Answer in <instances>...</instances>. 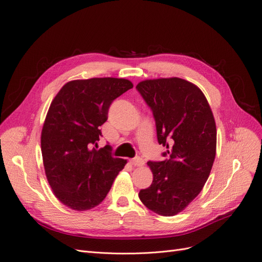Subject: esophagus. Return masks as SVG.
<instances>
[{
  "instance_id": "obj_1",
  "label": "esophagus",
  "mask_w": 262,
  "mask_h": 262,
  "mask_svg": "<svg viewBox=\"0 0 262 262\" xmlns=\"http://www.w3.org/2000/svg\"><path fill=\"white\" fill-rule=\"evenodd\" d=\"M130 162L134 166H142V165H144V160L142 158H140V157H137V158H133Z\"/></svg>"
}]
</instances>
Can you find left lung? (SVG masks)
<instances>
[{
  "label": "left lung",
  "mask_w": 262,
  "mask_h": 262,
  "mask_svg": "<svg viewBox=\"0 0 262 262\" xmlns=\"http://www.w3.org/2000/svg\"><path fill=\"white\" fill-rule=\"evenodd\" d=\"M138 91L152 111L163 161H148L151 185L139 196L150 211L174 216L201 192L216 155V124L203 92L179 77L147 79Z\"/></svg>",
  "instance_id": "obj_1"
}]
</instances>
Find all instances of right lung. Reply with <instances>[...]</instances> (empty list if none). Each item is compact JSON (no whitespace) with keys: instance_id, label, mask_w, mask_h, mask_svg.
<instances>
[{"instance_id":"add662e5","label":"right lung","mask_w":262,"mask_h":262,"mask_svg":"<svg viewBox=\"0 0 262 262\" xmlns=\"http://www.w3.org/2000/svg\"><path fill=\"white\" fill-rule=\"evenodd\" d=\"M133 83L124 78L67 82L52 100L41 130L47 181L58 200L75 211L99 205L127 160L114 158L111 146L96 149L101 125L115 99Z\"/></svg>"}]
</instances>
